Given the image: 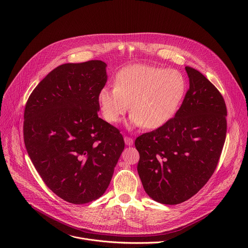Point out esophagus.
I'll use <instances>...</instances> for the list:
<instances>
[{
	"label": "esophagus",
	"instance_id": "34e87169",
	"mask_svg": "<svg viewBox=\"0 0 248 248\" xmlns=\"http://www.w3.org/2000/svg\"><path fill=\"white\" fill-rule=\"evenodd\" d=\"M124 141H125L126 145H129V146L134 144V140L132 138H130V137H125L124 138Z\"/></svg>",
	"mask_w": 248,
	"mask_h": 248
}]
</instances>
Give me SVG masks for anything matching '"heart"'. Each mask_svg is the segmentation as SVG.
Masks as SVG:
<instances>
[{
  "label": "heart",
  "mask_w": 248,
  "mask_h": 248,
  "mask_svg": "<svg viewBox=\"0 0 248 248\" xmlns=\"http://www.w3.org/2000/svg\"><path fill=\"white\" fill-rule=\"evenodd\" d=\"M185 79L175 70L133 65L120 71L114 87H104L98 93L103 117L116 123L129 110V125L154 130L169 122L185 94Z\"/></svg>",
  "instance_id": "b5f03b06"
}]
</instances>
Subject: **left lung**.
<instances>
[{
    "label": "left lung",
    "instance_id": "1",
    "mask_svg": "<svg viewBox=\"0 0 248 248\" xmlns=\"http://www.w3.org/2000/svg\"><path fill=\"white\" fill-rule=\"evenodd\" d=\"M185 71L190 86L175 117L135 141L144 190L163 204L181 203L206 184L226 137L222 95L200 71L191 67Z\"/></svg>",
    "mask_w": 248,
    "mask_h": 248
}]
</instances>
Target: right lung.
<instances>
[{"instance_id":"1","label":"right lung","mask_w":248,"mask_h":248,"mask_svg":"<svg viewBox=\"0 0 248 248\" xmlns=\"http://www.w3.org/2000/svg\"><path fill=\"white\" fill-rule=\"evenodd\" d=\"M106 63L64 64L30 95L24 141L38 174L62 200L83 204L100 198L124 150L119 130L98 117Z\"/></svg>"}]
</instances>
